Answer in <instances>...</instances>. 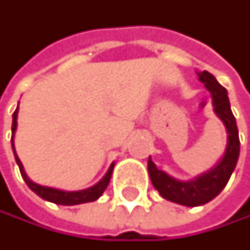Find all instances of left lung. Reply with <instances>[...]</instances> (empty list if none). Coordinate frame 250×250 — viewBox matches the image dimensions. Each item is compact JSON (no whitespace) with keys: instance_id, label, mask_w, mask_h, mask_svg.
I'll return each mask as SVG.
<instances>
[{"instance_id":"left-lung-1","label":"left lung","mask_w":250,"mask_h":250,"mask_svg":"<svg viewBox=\"0 0 250 250\" xmlns=\"http://www.w3.org/2000/svg\"><path fill=\"white\" fill-rule=\"evenodd\" d=\"M197 75H199V81L206 86L212 97V106L215 115L223 121L227 131V147L223 158L209 171L187 181H181L168 175L165 171L159 169L154 165L151 158H148V164H147L151 184L164 199L191 208L210 202L223 191V188L227 186L237 165V159L240 154L239 129L230 107L227 89L221 83H218L215 76L206 70Z\"/></svg>"}]
</instances>
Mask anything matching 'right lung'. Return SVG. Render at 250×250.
I'll return each instance as SVG.
<instances>
[{
  "label": "right lung",
  "mask_w": 250,
  "mask_h": 250,
  "mask_svg": "<svg viewBox=\"0 0 250 250\" xmlns=\"http://www.w3.org/2000/svg\"><path fill=\"white\" fill-rule=\"evenodd\" d=\"M17 113H19V106L16 109V112L13 113V125H11V147H13V153H14V158H16V162L19 165V169H20V174L24 180V183L27 184V187L32 190L34 193H37L40 197H42L44 200H48V202H53V203H57V205H64V206H72V205H81V203H86V202H94L97 200L103 191L106 190V187L109 186V181H110V177H112V172H113V167H115V162L110 165V168L107 169L106 175L92 187L89 188H83V190H78V191H64V190H59V188H53V187H47V186H41V184H37L30 180L23 168V164L20 162L19 156L16 153V148H14V134H16V129H17Z\"/></svg>",
  "instance_id": "obj_1"
}]
</instances>
